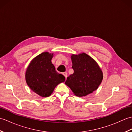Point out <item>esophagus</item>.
Returning <instances> with one entry per match:
<instances>
[{
  "instance_id": "34e87169",
  "label": "esophagus",
  "mask_w": 132,
  "mask_h": 132,
  "mask_svg": "<svg viewBox=\"0 0 132 132\" xmlns=\"http://www.w3.org/2000/svg\"><path fill=\"white\" fill-rule=\"evenodd\" d=\"M63 75L64 76V77H65L66 78H67V77H68V73H67L66 72H63Z\"/></svg>"
}]
</instances>
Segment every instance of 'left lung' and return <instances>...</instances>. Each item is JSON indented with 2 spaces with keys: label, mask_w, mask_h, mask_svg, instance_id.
Listing matches in <instances>:
<instances>
[{
  "label": "left lung",
  "mask_w": 132,
  "mask_h": 132,
  "mask_svg": "<svg viewBox=\"0 0 132 132\" xmlns=\"http://www.w3.org/2000/svg\"><path fill=\"white\" fill-rule=\"evenodd\" d=\"M74 73L67 78L65 84L77 96H85L97 89L103 78L97 62L85 53L71 56Z\"/></svg>",
  "instance_id": "8db88e82"
}]
</instances>
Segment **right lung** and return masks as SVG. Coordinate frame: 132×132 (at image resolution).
Returning a JSON list of instances; mask_svg holds the SVG:
<instances>
[{
    "label": "right lung",
    "mask_w": 132,
    "mask_h": 132,
    "mask_svg": "<svg viewBox=\"0 0 132 132\" xmlns=\"http://www.w3.org/2000/svg\"><path fill=\"white\" fill-rule=\"evenodd\" d=\"M53 54L44 52L33 58L27 68L26 80L28 86L42 97H48L65 77L58 74L52 63Z\"/></svg>",
    "instance_id": "add662e5"
}]
</instances>
